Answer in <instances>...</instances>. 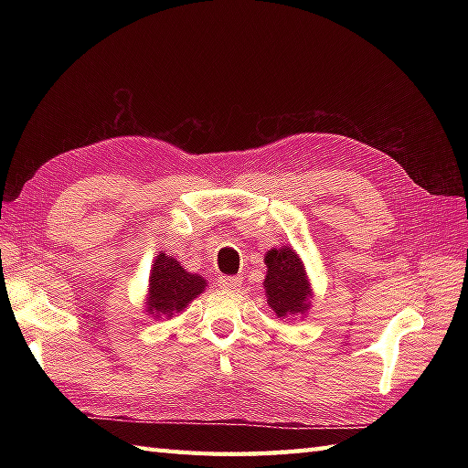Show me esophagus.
I'll return each instance as SVG.
<instances>
[{
  "label": "esophagus",
  "mask_w": 468,
  "mask_h": 468,
  "mask_svg": "<svg viewBox=\"0 0 468 468\" xmlns=\"http://www.w3.org/2000/svg\"><path fill=\"white\" fill-rule=\"evenodd\" d=\"M218 285H221L223 290H237V287L241 285V277L221 275V277H218Z\"/></svg>",
  "instance_id": "1"
}]
</instances>
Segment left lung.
<instances>
[{
	"label": "left lung",
	"instance_id": "left-lung-1",
	"mask_svg": "<svg viewBox=\"0 0 468 468\" xmlns=\"http://www.w3.org/2000/svg\"><path fill=\"white\" fill-rule=\"evenodd\" d=\"M267 275H265V293L267 303L280 315L303 314L310 303V283H307L305 270L300 257L290 247L271 250L265 255Z\"/></svg>",
	"mask_w": 468,
	"mask_h": 468
}]
</instances>
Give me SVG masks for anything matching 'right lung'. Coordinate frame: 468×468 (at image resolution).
Masks as SVG:
<instances>
[{
  "label": "right lung",
  "instance_id": "1",
  "mask_svg": "<svg viewBox=\"0 0 468 468\" xmlns=\"http://www.w3.org/2000/svg\"><path fill=\"white\" fill-rule=\"evenodd\" d=\"M203 277L185 271L176 260L161 253L156 257L151 275V293H148V314L154 317H171L175 312H183L188 302L205 290Z\"/></svg>",
  "mask_w": 468,
  "mask_h": 468
}]
</instances>
